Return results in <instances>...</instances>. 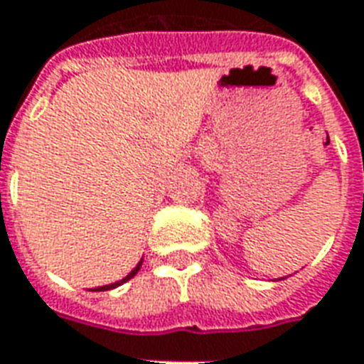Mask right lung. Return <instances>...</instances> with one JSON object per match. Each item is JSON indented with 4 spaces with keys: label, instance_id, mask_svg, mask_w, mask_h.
I'll return each instance as SVG.
<instances>
[{
    "label": "right lung",
    "instance_id": "right-lung-1",
    "mask_svg": "<svg viewBox=\"0 0 364 364\" xmlns=\"http://www.w3.org/2000/svg\"><path fill=\"white\" fill-rule=\"evenodd\" d=\"M141 260H144V258H141ZM139 266H141V262H139L138 266H136L134 270L129 272L128 276H126V278H124V279H120V282H116V284H108V286H102V288H96V289H92V291H106V289L118 288V286H122V284H126L128 279H132V278H134V276H136V274H138V272H139Z\"/></svg>",
    "mask_w": 364,
    "mask_h": 364
}]
</instances>
